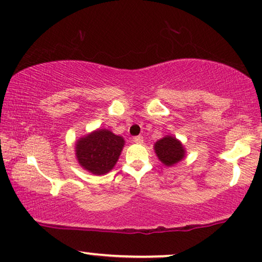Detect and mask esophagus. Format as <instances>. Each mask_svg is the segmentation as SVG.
<instances>
[{"mask_svg":"<svg viewBox=\"0 0 262 262\" xmlns=\"http://www.w3.org/2000/svg\"><path fill=\"white\" fill-rule=\"evenodd\" d=\"M133 142H135V143H142V142H143V138H142L141 135L134 136V138H133Z\"/></svg>","mask_w":262,"mask_h":262,"instance_id":"1","label":"esophagus"}]
</instances>
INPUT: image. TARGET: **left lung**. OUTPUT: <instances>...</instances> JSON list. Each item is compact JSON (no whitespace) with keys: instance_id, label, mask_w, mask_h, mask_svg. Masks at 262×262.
<instances>
[{"instance_id":"8db88e82","label":"left lung","mask_w":262,"mask_h":262,"mask_svg":"<svg viewBox=\"0 0 262 262\" xmlns=\"http://www.w3.org/2000/svg\"><path fill=\"white\" fill-rule=\"evenodd\" d=\"M154 150L159 160L166 166H173L185 157V148L174 136L167 135L154 143Z\"/></svg>"}]
</instances>
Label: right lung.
<instances>
[{"mask_svg": "<svg viewBox=\"0 0 262 262\" xmlns=\"http://www.w3.org/2000/svg\"><path fill=\"white\" fill-rule=\"evenodd\" d=\"M123 146L122 136L108 129H98L76 142V157L84 169L93 174H105L115 166Z\"/></svg>", "mask_w": 262, "mask_h": 262, "instance_id": "1", "label": "right lung"}]
</instances>
